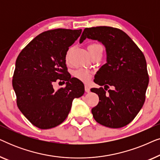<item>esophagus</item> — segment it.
Here are the masks:
<instances>
[{"mask_svg": "<svg viewBox=\"0 0 160 160\" xmlns=\"http://www.w3.org/2000/svg\"><path fill=\"white\" fill-rule=\"evenodd\" d=\"M85 92H90V89H89V87L87 85H85Z\"/></svg>", "mask_w": 160, "mask_h": 160, "instance_id": "34e87169", "label": "esophagus"}]
</instances>
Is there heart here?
<instances>
[{
    "label": "heart",
    "instance_id": "obj_1",
    "mask_svg": "<svg viewBox=\"0 0 160 160\" xmlns=\"http://www.w3.org/2000/svg\"><path fill=\"white\" fill-rule=\"evenodd\" d=\"M88 52L90 56L92 55L93 54L97 53V52H102V47L101 45L98 44V43H90L87 47ZM66 60H68V54L66 56ZM74 76L78 80L82 81L83 82H88L91 78V72L85 69H78L74 71L73 73Z\"/></svg>",
    "mask_w": 160,
    "mask_h": 160
}]
</instances>
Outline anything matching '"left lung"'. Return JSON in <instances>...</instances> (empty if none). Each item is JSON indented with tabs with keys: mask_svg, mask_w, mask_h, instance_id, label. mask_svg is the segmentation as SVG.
Instances as JSON below:
<instances>
[{
	"mask_svg": "<svg viewBox=\"0 0 160 160\" xmlns=\"http://www.w3.org/2000/svg\"><path fill=\"white\" fill-rule=\"evenodd\" d=\"M86 38L102 43L106 63L95 76L94 82L102 87L92 88L99 102L92 109L94 119L107 128H120L134 119L145 101L148 84L146 61L143 52L122 30L106 26L85 28L79 43Z\"/></svg>",
	"mask_w": 160,
	"mask_h": 160,
	"instance_id": "8db88e82",
	"label": "left lung"
}]
</instances>
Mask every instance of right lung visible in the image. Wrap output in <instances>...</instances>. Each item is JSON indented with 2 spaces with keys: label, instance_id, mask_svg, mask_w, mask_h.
<instances>
[{
  "label": "right lung",
  "instance_id": "add662e5",
  "mask_svg": "<svg viewBox=\"0 0 160 160\" xmlns=\"http://www.w3.org/2000/svg\"><path fill=\"white\" fill-rule=\"evenodd\" d=\"M82 29H55L39 34L19 53L15 64L12 85L17 106L37 128L46 130L66 119L74 98L82 97L84 85L67 71L65 56ZM66 81L55 91L53 83Z\"/></svg>",
  "mask_w": 160,
  "mask_h": 160
}]
</instances>
